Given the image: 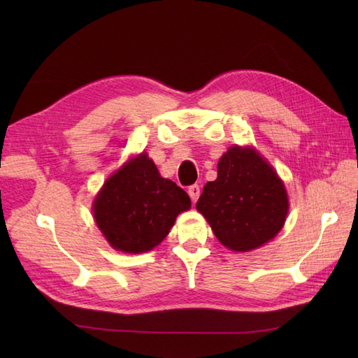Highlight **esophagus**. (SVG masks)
I'll return each mask as SVG.
<instances>
[{"label":"esophagus","instance_id":"obj_1","mask_svg":"<svg viewBox=\"0 0 358 358\" xmlns=\"http://www.w3.org/2000/svg\"><path fill=\"white\" fill-rule=\"evenodd\" d=\"M187 194H189V196H191V199H192V201H196V200H199V196H200V186H199V185L189 186Z\"/></svg>","mask_w":358,"mask_h":358}]
</instances>
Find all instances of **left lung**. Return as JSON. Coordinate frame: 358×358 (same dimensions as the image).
<instances>
[{
  "mask_svg": "<svg viewBox=\"0 0 358 358\" xmlns=\"http://www.w3.org/2000/svg\"><path fill=\"white\" fill-rule=\"evenodd\" d=\"M218 177L196 201L215 237L246 252L275 237L287 215V195L277 172L254 149L231 148L220 158Z\"/></svg>",
  "mask_w": 358,
  "mask_h": 358,
  "instance_id": "1",
  "label": "left lung"
}]
</instances>
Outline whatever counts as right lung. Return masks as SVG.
Masks as SVG:
<instances>
[{"label":"right lung","mask_w":358,"mask_h":358,"mask_svg":"<svg viewBox=\"0 0 358 358\" xmlns=\"http://www.w3.org/2000/svg\"><path fill=\"white\" fill-rule=\"evenodd\" d=\"M189 208V195L159 177L154 162L141 154L106 181L94 203V215L112 248L138 254L159 245L177 215Z\"/></svg>","instance_id":"obj_1"}]
</instances>
